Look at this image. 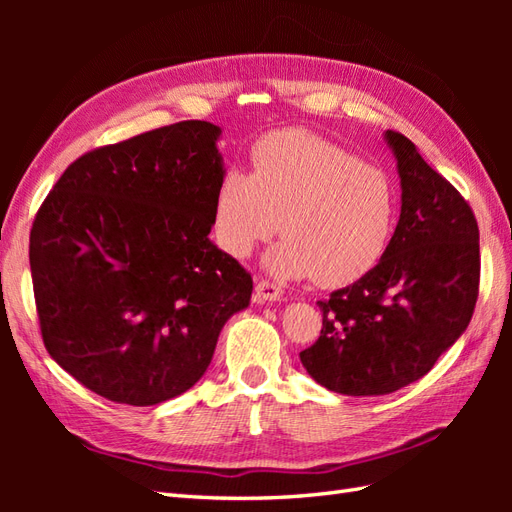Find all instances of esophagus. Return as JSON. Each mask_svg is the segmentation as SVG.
Instances as JSON below:
<instances>
[{
	"label": "esophagus",
	"mask_w": 512,
	"mask_h": 512,
	"mask_svg": "<svg viewBox=\"0 0 512 512\" xmlns=\"http://www.w3.org/2000/svg\"><path fill=\"white\" fill-rule=\"evenodd\" d=\"M282 297V288L269 282V280H258L256 282V301L265 303V301H280Z\"/></svg>",
	"instance_id": "obj_1"
}]
</instances>
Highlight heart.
I'll use <instances>...</instances> for the list:
<instances>
[{
    "mask_svg": "<svg viewBox=\"0 0 512 512\" xmlns=\"http://www.w3.org/2000/svg\"><path fill=\"white\" fill-rule=\"evenodd\" d=\"M250 160V175L230 168L215 190L211 222L224 252L250 256L282 228L267 258L275 275L342 288L378 267L397 220L384 168L305 130L262 136Z\"/></svg>",
    "mask_w": 512,
    "mask_h": 512,
    "instance_id": "1",
    "label": "heart"
}]
</instances>
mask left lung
I'll return each mask as SVG.
<instances>
[{
	"label": "left lung",
	"mask_w": 512,
	"mask_h": 512,
	"mask_svg": "<svg viewBox=\"0 0 512 512\" xmlns=\"http://www.w3.org/2000/svg\"><path fill=\"white\" fill-rule=\"evenodd\" d=\"M401 215L378 267L318 301L322 329L301 363L324 389L389 395L423 378L468 329L478 299L474 213L404 134L386 130Z\"/></svg>",
	"instance_id": "1"
}]
</instances>
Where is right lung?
<instances>
[{"mask_svg": "<svg viewBox=\"0 0 512 512\" xmlns=\"http://www.w3.org/2000/svg\"><path fill=\"white\" fill-rule=\"evenodd\" d=\"M220 128L179 121L74 160L29 235L42 342L89 391L156 406L207 371L252 275L209 241Z\"/></svg>", "mask_w": 512, "mask_h": 512, "instance_id": "obj_1", "label": "right lung"}]
</instances>
